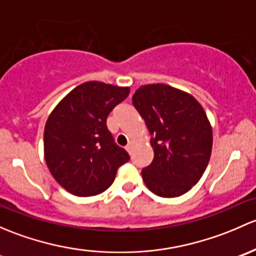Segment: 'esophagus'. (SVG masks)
Listing matches in <instances>:
<instances>
[{
    "mask_svg": "<svg viewBox=\"0 0 256 256\" xmlns=\"http://www.w3.org/2000/svg\"><path fill=\"white\" fill-rule=\"evenodd\" d=\"M133 143H129L128 144V146H126V150H127V152H129V154H130V152H132V150H133Z\"/></svg>",
    "mask_w": 256,
    "mask_h": 256,
    "instance_id": "esophagus-1",
    "label": "esophagus"
}]
</instances>
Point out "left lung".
<instances>
[{
  "instance_id": "left-lung-1",
  "label": "left lung",
  "mask_w": 256,
  "mask_h": 256,
  "mask_svg": "<svg viewBox=\"0 0 256 256\" xmlns=\"http://www.w3.org/2000/svg\"><path fill=\"white\" fill-rule=\"evenodd\" d=\"M132 102L149 130L154 159L142 170L144 184L160 197H178L198 182L212 152V126L188 92L165 85L140 86Z\"/></svg>"
}]
</instances>
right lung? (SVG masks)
Listing matches in <instances>:
<instances>
[{"instance_id": "1", "label": "right lung", "mask_w": 256, "mask_h": 256, "mask_svg": "<svg viewBox=\"0 0 256 256\" xmlns=\"http://www.w3.org/2000/svg\"><path fill=\"white\" fill-rule=\"evenodd\" d=\"M130 88L88 81L55 106L44 128V159L52 178L75 196H94L114 181L128 152L113 142L106 124Z\"/></svg>"}]
</instances>
